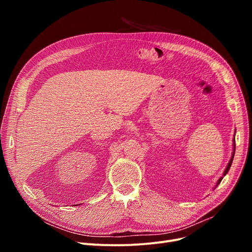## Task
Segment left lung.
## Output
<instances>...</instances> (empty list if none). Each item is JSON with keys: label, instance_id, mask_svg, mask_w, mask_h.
<instances>
[{"label": "left lung", "instance_id": "left-lung-1", "mask_svg": "<svg viewBox=\"0 0 252 252\" xmlns=\"http://www.w3.org/2000/svg\"><path fill=\"white\" fill-rule=\"evenodd\" d=\"M235 148H236V145H235V140H234V151H233L232 157H231V159H230V162H229V163H228V165H227V168L224 169V171H223V176H226V175L228 174V171H229V169H230V167H231V164H232V161H233V158H234V154H235ZM222 178H223V177H221V178H220V179H219V181H218V183H217V186H218V185L221 182ZM217 186H216V187H217Z\"/></svg>", "mask_w": 252, "mask_h": 252}]
</instances>
